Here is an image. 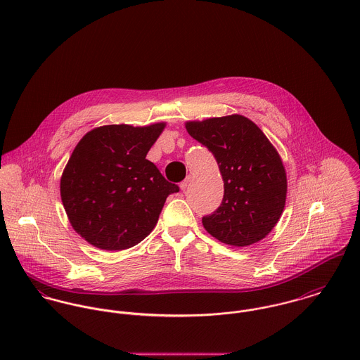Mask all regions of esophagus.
<instances>
[{
	"mask_svg": "<svg viewBox=\"0 0 360 360\" xmlns=\"http://www.w3.org/2000/svg\"><path fill=\"white\" fill-rule=\"evenodd\" d=\"M191 181H193V177H191V176H188V177L184 180V181H181V183H180V190H181V191H186V190H187V187L190 186V183H191Z\"/></svg>",
	"mask_w": 360,
	"mask_h": 360,
	"instance_id": "obj_1",
	"label": "esophagus"
}]
</instances>
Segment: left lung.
<instances>
[{"label":"left lung","mask_w":360,"mask_h":360,"mask_svg":"<svg viewBox=\"0 0 360 360\" xmlns=\"http://www.w3.org/2000/svg\"><path fill=\"white\" fill-rule=\"evenodd\" d=\"M188 134L213 154L224 183L220 206L202 217L216 240L247 247L263 240L285 206L287 174L277 150L243 115L190 120Z\"/></svg>","instance_id":"1"}]
</instances>
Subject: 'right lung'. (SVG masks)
Segmentation results:
<instances>
[{"label": "right lung", "instance_id": "1", "mask_svg": "<svg viewBox=\"0 0 360 360\" xmlns=\"http://www.w3.org/2000/svg\"><path fill=\"white\" fill-rule=\"evenodd\" d=\"M165 126H100L75 147L60 177V200L89 244L122 251L154 230L167 195L179 191L146 159Z\"/></svg>", "mask_w": 360, "mask_h": 360}]
</instances>
